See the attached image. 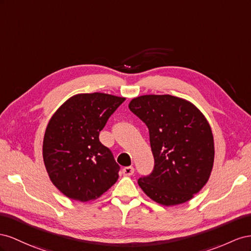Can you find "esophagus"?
I'll return each instance as SVG.
<instances>
[{
    "mask_svg": "<svg viewBox=\"0 0 251 251\" xmlns=\"http://www.w3.org/2000/svg\"><path fill=\"white\" fill-rule=\"evenodd\" d=\"M133 173H134V168L132 166H127V167L123 168V170H122V174H123L126 176H132Z\"/></svg>",
    "mask_w": 251,
    "mask_h": 251,
    "instance_id": "esophagus-1",
    "label": "esophagus"
}]
</instances>
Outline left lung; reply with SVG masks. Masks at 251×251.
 Returning <instances> with one entry per match:
<instances>
[{"label": "left lung", "instance_id": "1", "mask_svg": "<svg viewBox=\"0 0 251 251\" xmlns=\"http://www.w3.org/2000/svg\"><path fill=\"white\" fill-rule=\"evenodd\" d=\"M128 107L148 127L154 157L153 171L140 177L139 186L164 206L188 202L208 182L213 167L208 121L191 102L170 95L137 97Z\"/></svg>", "mask_w": 251, "mask_h": 251}]
</instances>
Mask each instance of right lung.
<instances>
[{
    "instance_id": "add662e5",
    "label": "right lung",
    "mask_w": 251,
    "mask_h": 251,
    "mask_svg": "<svg viewBox=\"0 0 251 251\" xmlns=\"http://www.w3.org/2000/svg\"><path fill=\"white\" fill-rule=\"evenodd\" d=\"M125 98L102 92L69 98L49 120L43 140L50 181L64 196L94 201L118 181L120 166L99 140L109 117Z\"/></svg>"
}]
</instances>
